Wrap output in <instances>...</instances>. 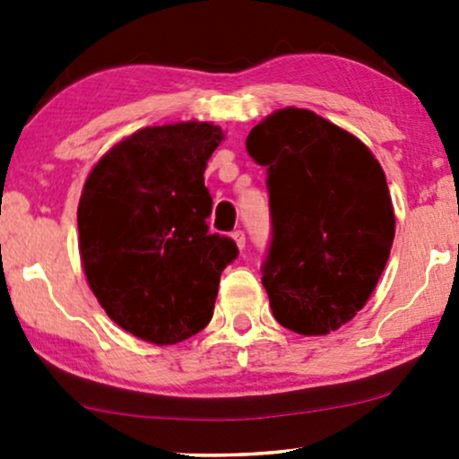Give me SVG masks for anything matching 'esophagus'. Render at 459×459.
Segmentation results:
<instances>
[{
    "mask_svg": "<svg viewBox=\"0 0 459 459\" xmlns=\"http://www.w3.org/2000/svg\"><path fill=\"white\" fill-rule=\"evenodd\" d=\"M231 238H234V242L238 244V248H244L247 247V234H244L242 230H236V231H231Z\"/></svg>",
    "mask_w": 459,
    "mask_h": 459,
    "instance_id": "1",
    "label": "esophagus"
}]
</instances>
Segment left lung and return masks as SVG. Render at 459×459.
<instances>
[{
	"label": "left lung",
	"instance_id": "left-lung-1",
	"mask_svg": "<svg viewBox=\"0 0 459 459\" xmlns=\"http://www.w3.org/2000/svg\"><path fill=\"white\" fill-rule=\"evenodd\" d=\"M267 169L272 242L263 286L284 328L328 334L368 303L391 255L394 212L380 162L316 112L284 108L247 137Z\"/></svg>",
	"mask_w": 459,
	"mask_h": 459
}]
</instances>
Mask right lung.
<instances>
[{
    "instance_id": "add662e5",
    "label": "right lung",
    "mask_w": 459,
    "mask_h": 459,
    "mask_svg": "<svg viewBox=\"0 0 459 459\" xmlns=\"http://www.w3.org/2000/svg\"><path fill=\"white\" fill-rule=\"evenodd\" d=\"M223 140L211 123L140 129L93 167L79 200V250L110 319L154 344L211 322L221 272L238 256L211 234L204 169Z\"/></svg>"
}]
</instances>
